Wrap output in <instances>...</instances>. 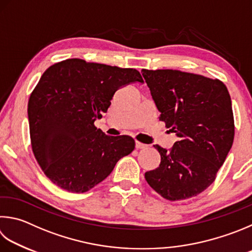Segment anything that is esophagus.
I'll return each instance as SVG.
<instances>
[{
	"instance_id": "34e87169",
	"label": "esophagus",
	"mask_w": 252,
	"mask_h": 252,
	"mask_svg": "<svg viewBox=\"0 0 252 252\" xmlns=\"http://www.w3.org/2000/svg\"><path fill=\"white\" fill-rule=\"evenodd\" d=\"M146 146H148V145H146V144H143V143H141V142H138V141L135 142V148L138 149V150H140V149H145Z\"/></svg>"
}]
</instances>
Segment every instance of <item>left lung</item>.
<instances>
[{"label": "left lung", "mask_w": 252, "mask_h": 252, "mask_svg": "<svg viewBox=\"0 0 252 252\" xmlns=\"http://www.w3.org/2000/svg\"><path fill=\"white\" fill-rule=\"evenodd\" d=\"M159 121L177 141L161 155L155 170L145 173L152 189L168 200L198 195L212 184L231 149L235 135L231 99L218 79L173 69H142Z\"/></svg>", "instance_id": "1"}]
</instances>
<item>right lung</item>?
<instances>
[{"mask_svg": "<svg viewBox=\"0 0 252 252\" xmlns=\"http://www.w3.org/2000/svg\"><path fill=\"white\" fill-rule=\"evenodd\" d=\"M143 84L140 72L72 58L50 66L29 100L32 149L46 176L72 193L102 182L134 150L127 135L110 136L94 126L118 89Z\"/></svg>", "mask_w": 252, "mask_h": 252, "instance_id": "1", "label": "right lung"}]
</instances>
